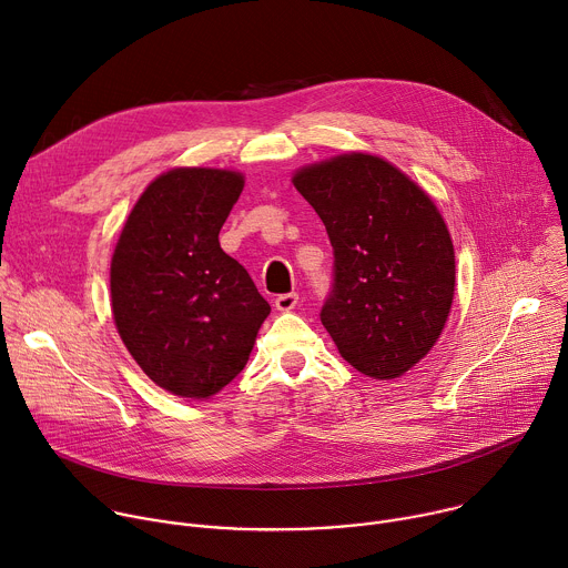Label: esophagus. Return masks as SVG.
I'll list each match as a JSON object with an SVG mask.
<instances>
[{"label":"esophagus","instance_id":"34e87169","mask_svg":"<svg viewBox=\"0 0 568 568\" xmlns=\"http://www.w3.org/2000/svg\"><path fill=\"white\" fill-rule=\"evenodd\" d=\"M296 303H298V294H296V292L278 294V296L274 298V305H276V310H281V312H290V310H294V307H296Z\"/></svg>","mask_w":568,"mask_h":568}]
</instances>
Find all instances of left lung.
I'll return each instance as SVG.
<instances>
[{
  "mask_svg": "<svg viewBox=\"0 0 568 568\" xmlns=\"http://www.w3.org/2000/svg\"><path fill=\"white\" fill-rule=\"evenodd\" d=\"M326 224L333 287L321 323L359 373L393 379L438 342L454 298V245L436 204L373 154H342L294 175Z\"/></svg>",
  "mask_w": 568,
  "mask_h": 568,
  "instance_id": "1",
  "label": "left lung"
}]
</instances>
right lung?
Masks as SVG:
<instances>
[{
  "label": "right lung",
  "mask_w": 568,
  "mask_h": 568,
  "mask_svg": "<svg viewBox=\"0 0 568 568\" xmlns=\"http://www.w3.org/2000/svg\"><path fill=\"white\" fill-rule=\"evenodd\" d=\"M242 186L231 171L164 173L134 204L112 256L116 331L143 373L182 397H209L245 368L272 310L217 240Z\"/></svg>",
  "instance_id": "right-lung-1"
}]
</instances>
